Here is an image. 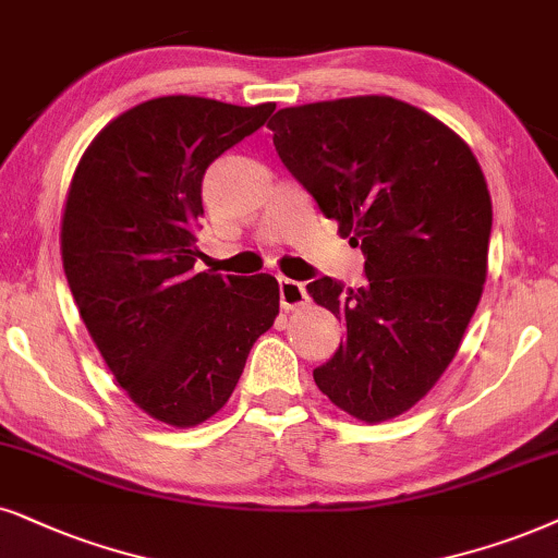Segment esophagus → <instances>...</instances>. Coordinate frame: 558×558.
Returning a JSON list of instances; mask_svg holds the SVG:
<instances>
[{
	"instance_id": "1",
	"label": "esophagus",
	"mask_w": 558,
	"mask_h": 558,
	"mask_svg": "<svg viewBox=\"0 0 558 558\" xmlns=\"http://www.w3.org/2000/svg\"><path fill=\"white\" fill-rule=\"evenodd\" d=\"M278 286H280V306H283L286 312H293V308H299L308 301L306 288H303V283H299V280L280 278Z\"/></svg>"
}]
</instances>
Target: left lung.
<instances>
[{
    "label": "left lung",
    "mask_w": 558,
    "mask_h": 558,
    "mask_svg": "<svg viewBox=\"0 0 558 558\" xmlns=\"http://www.w3.org/2000/svg\"><path fill=\"white\" fill-rule=\"evenodd\" d=\"M283 165L342 239L365 278H319L306 291L348 329L314 380L361 422L393 420L440 380L486 280L492 197L469 144L386 95L278 110L267 123Z\"/></svg>",
    "instance_id": "left-lung-1"
}]
</instances>
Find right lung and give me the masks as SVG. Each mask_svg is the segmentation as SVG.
Here are the masks:
<instances>
[{
	"mask_svg": "<svg viewBox=\"0 0 558 558\" xmlns=\"http://www.w3.org/2000/svg\"><path fill=\"white\" fill-rule=\"evenodd\" d=\"M272 110L154 97L112 118L74 169L63 272L118 386L165 425L214 417L280 312L272 275L195 272L203 174Z\"/></svg>",
	"mask_w": 558,
	"mask_h": 558,
	"instance_id": "add662e5",
	"label": "right lung"
}]
</instances>
